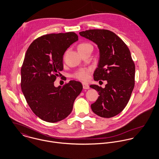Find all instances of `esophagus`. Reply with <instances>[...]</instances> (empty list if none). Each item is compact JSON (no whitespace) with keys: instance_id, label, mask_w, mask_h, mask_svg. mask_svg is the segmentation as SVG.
I'll use <instances>...</instances> for the list:
<instances>
[{"instance_id":"obj_1","label":"esophagus","mask_w":159,"mask_h":159,"mask_svg":"<svg viewBox=\"0 0 159 159\" xmlns=\"http://www.w3.org/2000/svg\"><path fill=\"white\" fill-rule=\"evenodd\" d=\"M82 85H83V89H90V87L88 84H85V83H83L82 84Z\"/></svg>"}]
</instances>
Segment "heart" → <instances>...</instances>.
Returning a JSON list of instances; mask_svg holds the SVG:
<instances>
[{"label":"heart","mask_w":159,"mask_h":159,"mask_svg":"<svg viewBox=\"0 0 159 159\" xmlns=\"http://www.w3.org/2000/svg\"><path fill=\"white\" fill-rule=\"evenodd\" d=\"M89 47H92V45L88 42H83L81 43L78 46V50H81L85 48H87ZM90 73V70L89 69H80L77 70L75 74H74V77L79 80L85 81L89 79V75Z\"/></svg>","instance_id":"obj_1"}]
</instances>
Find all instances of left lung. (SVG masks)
<instances>
[{"label": "left lung", "instance_id": "obj_1", "mask_svg": "<svg viewBox=\"0 0 159 159\" xmlns=\"http://www.w3.org/2000/svg\"><path fill=\"white\" fill-rule=\"evenodd\" d=\"M79 34L95 43L99 50L94 80L107 82L104 89L96 85L90 86L99 95L91 108L101 117L116 116L127 106L134 87L135 65L129 50L119 36L109 30H90Z\"/></svg>", "mask_w": 159, "mask_h": 159}]
</instances>
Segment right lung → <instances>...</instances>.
Masks as SVG:
<instances>
[{
    "label": "right lung",
    "instance_id": "right-lung-1",
    "mask_svg": "<svg viewBox=\"0 0 159 159\" xmlns=\"http://www.w3.org/2000/svg\"><path fill=\"white\" fill-rule=\"evenodd\" d=\"M77 40L74 32L46 34L34 40L26 51L21 69L22 92L32 112L45 122L66 118L82 90V84L75 80L54 86L61 75L64 52Z\"/></svg>",
    "mask_w": 159,
    "mask_h": 159
}]
</instances>
